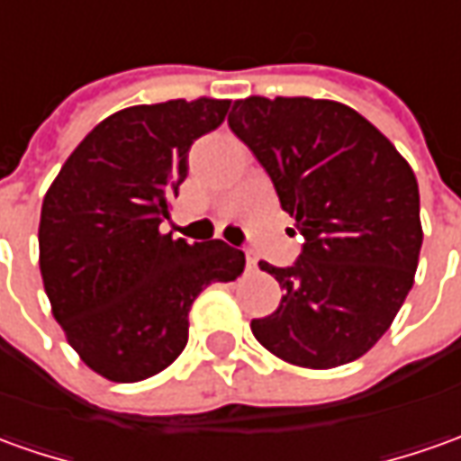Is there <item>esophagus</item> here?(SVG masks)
Wrapping results in <instances>:
<instances>
[{"label": "esophagus", "instance_id": "1", "mask_svg": "<svg viewBox=\"0 0 461 461\" xmlns=\"http://www.w3.org/2000/svg\"><path fill=\"white\" fill-rule=\"evenodd\" d=\"M247 267H249V270H257L255 252H247Z\"/></svg>", "mask_w": 461, "mask_h": 461}]
</instances>
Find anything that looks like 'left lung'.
<instances>
[{
  "label": "left lung",
  "instance_id": "8db88e82",
  "mask_svg": "<svg viewBox=\"0 0 461 461\" xmlns=\"http://www.w3.org/2000/svg\"><path fill=\"white\" fill-rule=\"evenodd\" d=\"M227 123L303 234L290 267L259 262L285 295L272 315L252 321V333L303 368L361 358L414 285L424 234L411 166L336 100L252 95L231 105Z\"/></svg>",
  "mask_w": 461,
  "mask_h": 461
}]
</instances>
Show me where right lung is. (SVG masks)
Listing matches in <instances>:
<instances>
[{"instance_id": "obj_1", "label": "right lung", "mask_w": 461, "mask_h": 461, "mask_svg": "<svg viewBox=\"0 0 461 461\" xmlns=\"http://www.w3.org/2000/svg\"><path fill=\"white\" fill-rule=\"evenodd\" d=\"M230 100H166L113 113L70 153L40 217V272L55 321L95 374L133 384L189 340V310L231 283L244 252L221 240L161 234L189 174V149L221 125Z\"/></svg>"}]
</instances>
